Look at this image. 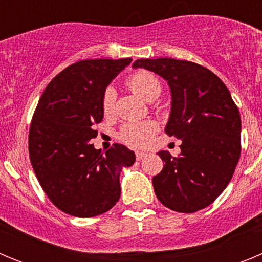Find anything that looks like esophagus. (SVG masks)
Instances as JSON below:
<instances>
[{"mask_svg": "<svg viewBox=\"0 0 262 262\" xmlns=\"http://www.w3.org/2000/svg\"><path fill=\"white\" fill-rule=\"evenodd\" d=\"M145 156H147V152H140V151L136 152V159L138 160H143Z\"/></svg>", "mask_w": 262, "mask_h": 262, "instance_id": "1", "label": "esophagus"}]
</instances>
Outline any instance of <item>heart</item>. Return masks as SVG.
Returning a JSON list of instances; mask_svg holds the SVG:
<instances>
[{"label":"heart","mask_w":262,"mask_h":262,"mask_svg":"<svg viewBox=\"0 0 262 262\" xmlns=\"http://www.w3.org/2000/svg\"><path fill=\"white\" fill-rule=\"evenodd\" d=\"M129 89L133 90L136 96L143 98L144 101H152L159 97L161 93V84L159 78L148 71H139L133 75L127 81ZM114 90L108 88L103 94L102 108L106 115L111 114L114 110ZM157 131V124L152 120L145 122H131L122 126L120 129V139L127 144L133 147H144L149 143L152 135Z\"/></svg>","instance_id":"obj_1"}]
</instances>
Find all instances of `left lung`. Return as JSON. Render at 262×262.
Segmentation results:
<instances>
[{
    "label": "left lung",
    "instance_id": "obj_1",
    "mask_svg": "<svg viewBox=\"0 0 262 262\" xmlns=\"http://www.w3.org/2000/svg\"><path fill=\"white\" fill-rule=\"evenodd\" d=\"M133 68L168 82L165 133L182 142L177 157L159 152L165 164L152 178L157 200L178 212L205 209L223 193L239 163L242 120L230 90L211 71L185 60L139 59Z\"/></svg>",
    "mask_w": 262,
    "mask_h": 262
}]
</instances>
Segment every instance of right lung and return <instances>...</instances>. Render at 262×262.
<instances>
[{
    "instance_id": "1",
    "label": "right lung",
    "mask_w": 262,
    "mask_h": 262,
    "mask_svg": "<svg viewBox=\"0 0 262 262\" xmlns=\"http://www.w3.org/2000/svg\"><path fill=\"white\" fill-rule=\"evenodd\" d=\"M133 59L82 60L51 81L32 118L29 152L32 169L51 202L78 217L101 215L119 201V177L135 154L114 144L102 154L92 144L94 123L111 81Z\"/></svg>"
}]
</instances>
